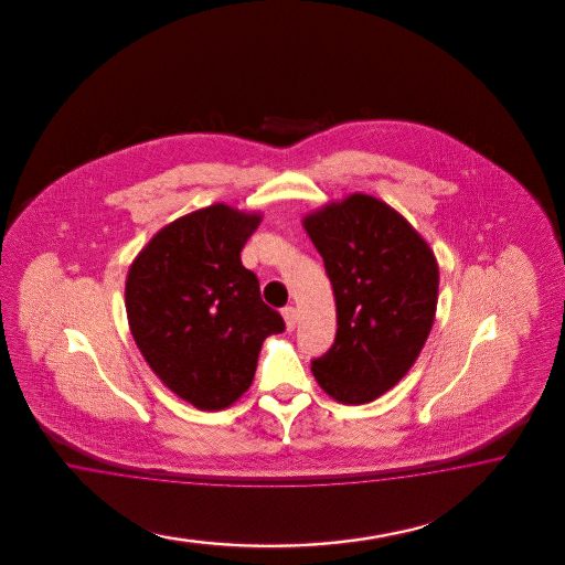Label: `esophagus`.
<instances>
[{"label": "esophagus", "mask_w": 565, "mask_h": 565, "mask_svg": "<svg viewBox=\"0 0 565 565\" xmlns=\"http://www.w3.org/2000/svg\"><path fill=\"white\" fill-rule=\"evenodd\" d=\"M281 315H284V321H286L288 331H294V329H296V323H298V312H296V308L286 307L281 310Z\"/></svg>", "instance_id": "34e87169"}]
</instances>
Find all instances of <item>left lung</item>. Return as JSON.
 <instances>
[{
    "instance_id": "obj_1",
    "label": "left lung",
    "mask_w": 565,
    "mask_h": 565,
    "mask_svg": "<svg viewBox=\"0 0 565 565\" xmlns=\"http://www.w3.org/2000/svg\"><path fill=\"white\" fill-rule=\"evenodd\" d=\"M305 230L333 286L338 333L312 375L342 404H369L406 375L437 310L439 267L423 236L369 194L307 215Z\"/></svg>"
}]
</instances>
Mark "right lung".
Instances as JSON below:
<instances>
[{"instance_id":"1","label":"right lung","mask_w":565,"mask_h":565,"mask_svg":"<svg viewBox=\"0 0 565 565\" xmlns=\"http://www.w3.org/2000/svg\"><path fill=\"white\" fill-rule=\"evenodd\" d=\"M258 223L223 203L192 211L159 230L126 277L140 354L199 411L232 406L255 379L263 342L286 329L239 260Z\"/></svg>"}]
</instances>
